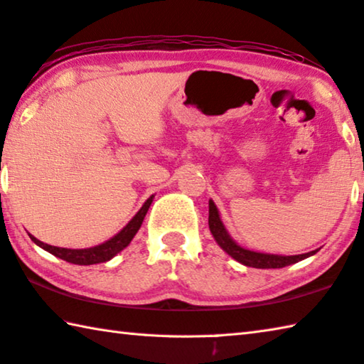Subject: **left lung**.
Listing matches in <instances>:
<instances>
[{
  "label": "left lung",
  "instance_id": "8db88e82",
  "mask_svg": "<svg viewBox=\"0 0 364 364\" xmlns=\"http://www.w3.org/2000/svg\"><path fill=\"white\" fill-rule=\"evenodd\" d=\"M208 226L211 234H213L215 240L229 256H232L235 261L242 262L243 266L248 267H256V269H280L289 266V264H294L297 261L306 259V257L315 255L316 251H309V253L304 255H296V256H279V255H266V253H256V251L245 250L237 245V243L230 239L228 230L224 229V224L221 223L220 213H218L216 205L213 200L208 203Z\"/></svg>",
  "mask_w": 364,
  "mask_h": 364
}]
</instances>
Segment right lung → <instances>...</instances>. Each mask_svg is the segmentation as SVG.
<instances>
[{
    "label": "right lung",
    "mask_w": 364,
    "mask_h": 364,
    "mask_svg": "<svg viewBox=\"0 0 364 364\" xmlns=\"http://www.w3.org/2000/svg\"><path fill=\"white\" fill-rule=\"evenodd\" d=\"M153 197L154 196H151L149 199L144 202L140 211H138V213L132 218L127 226H125L121 232L116 234L113 239H109L108 242H105V243H102V245L94 247V248H85V250L58 248V247L48 245V243H43L41 240L35 239L31 234H28V235L38 247H41L43 250L49 251L50 255L60 257V259L67 261V262L79 264V266H90V264L107 262L111 259V257H114L119 251H122L125 247H127L132 242V239H134L135 234L138 232V229L141 228V223L144 220V216H146V213H148L149 205H151V202H153Z\"/></svg>",
    "instance_id": "obj_1"
}]
</instances>
